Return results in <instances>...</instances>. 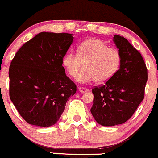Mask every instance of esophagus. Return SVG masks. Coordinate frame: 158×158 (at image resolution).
Here are the masks:
<instances>
[{
    "label": "esophagus",
    "instance_id": "esophagus-1",
    "mask_svg": "<svg viewBox=\"0 0 158 158\" xmlns=\"http://www.w3.org/2000/svg\"><path fill=\"white\" fill-rule=\"evenodd\" d=\"M79 91L81 93H85L88 91V89L85 88V87H79Z\"/></svg>",
    "mask_w": 158,
    "mask_h": 158
}]
</instances>
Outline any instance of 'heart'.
<instances>
[{
    "label": "heart",
    "mask_w": 158,
    "mask_h": 158,
    "mask_svg": "<svg viewBox=\"0 0 158 158\" xmlns=\"http://www.w3.org/2000/svg\"><path fill=\"white\" fill-rule=\"evenodd\" d=\"M121 61L119 51L109 48L106 43L99 39L84 40L77 47V54L68 52L62 58L63 66L72 77L77 75L84 64V69L77 77V81L82 84L106 82L116 74Z\"/></svg>",
    "instance_id": "obj_1"
}]
</instances>
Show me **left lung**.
<instances>
[{"label": "left lung", "instance_id": "1", "mask_svg": "<svg viewBox=\"0 0 158 158\" xmlns=\"http://www.w3.org/2000/svg\"><path fill=\"white\" fill-rule=\"evenodd\" d=\"M113 41L121 53L116 74L103 85L94 87L90 112L103 126L123 124L134 114L144 100L148 70L141 53L124 37L114 35Z\"/></svg>", "mask_w": 158, "mask_h": 158}]
</instances>
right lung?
I'll return each instance as SVG.
<instances>
[{
    "mask_svg": "<svg viewBox=\"0 0 158 158\" xmlns=\"http://www.w3.org/2000/svg\"><path fill=\"white\" fill-rule=\"evenodd\" d=\"M74 37L43 32L21 46L9 68V94L19 115L29 124L48 127L64 112L77 86L62 66Z\"/></svg>",
    "mask_w": 158,
    "mask_h": 158,
    "instance_id": "add662e5",
    "label": "right lung"
}]
</instances>
